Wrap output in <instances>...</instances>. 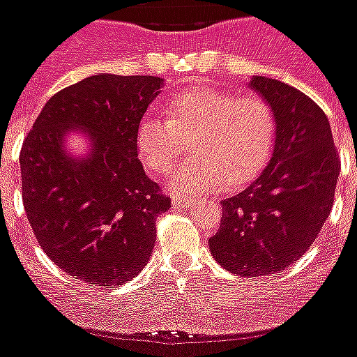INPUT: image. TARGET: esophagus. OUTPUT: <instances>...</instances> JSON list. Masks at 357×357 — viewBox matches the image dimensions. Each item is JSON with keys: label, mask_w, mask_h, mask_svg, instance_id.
<instances>
[{"label": "esophagus", "mask_w": 357, "mask_h": 357, "mask_svg": "<svg viewBox=\"0 0 357 357\" xmlns=\"http://www.w3.org/2000/svg\"><path fill=\"white\" fill-rule=\"evenodd\" d=\"M197 202H199V199H195V197H173L172 199V204L175 208H191Z\"/></svg>", "instance_id": "obj_1"}]
</instances>
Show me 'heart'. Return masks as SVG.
<instances>
[{
  "label": "heart",
  "instance_id": "1",
  "mask_svg": "<svg viewBox=\"0 0 357 357\" xmlns=\"http://www.w3.org/2000/svg\"><path fill=\"white\" fill-rule=\"evenodd\" d=\"M164 119L147 116L137 129V151L153 173H167L190 144L193 157L172 176L181 193L222 184L237 188L261 173L272 157L275 114L259 94L219 87H191L173 94Z\"/></svg>",
  "mask_w": 357,
  "mask_h": 357
}]
</instances>
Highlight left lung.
Wrapping results in <instances>:
<instances>
[{
    "label": "left lung",
    "instance_id": "1",
    "mask_svg": "<svg viewBox=\"0 0 357 357\" xmlns=\"http://www.w3.org/2000/svg\"><path fill=\"white\" fill-rule=\"evenodd\" d=\"M275 114L270 164L244 191L222 200L215 261L241 278H259L301 257L334 206L340 155L323 109L296 87L255 76L250 82Z\"/></svg>",
    "mask_w": 357,
    "mask_h": 357
}]
</instances>
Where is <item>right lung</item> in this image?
Instances as JSON below:
<instances>
[{
    "instance_id": "obj_1",
    "label": "right lung",
    "mask_w": 357,
    "mask_h": 357,
    "mask_svg": "<svg viewBox=\"0 0 357 357\" xmlns=\"http://www.w3.org/2000/svg\"><path fill=\"white\" fill-rule=\"evenodd\" d=\"M160 85L157 76H89L56 93L23 140L22 199L32 231L52 263L89 287L111 288L142 272L157 217L172 208L135 142ZM69 128L91 135L85 161L63 151Z\"/></svg>"
}]
</instances>
